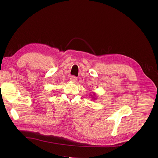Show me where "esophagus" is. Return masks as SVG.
Segmentation results:
<instances>
[{"mask_svg": "<svg viewBox=\"0 0 158 158\" xmlns=\"http://www.w3.org/2000/svg\"><path fill=\"white\" fill-rule=\"evenodd\" d=\"M70 79L71 81H73V82H76V81L77 80V77H76V76H71Z\"/></svg>", "mask_w": 158, "mask_h": 158, "instance_id": "esophagus-1", "label": "esophagus"}]
</instances>
